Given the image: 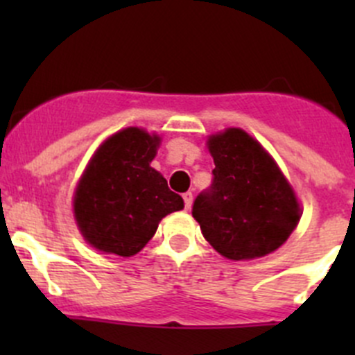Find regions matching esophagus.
I'll return each instance as SVG.
<instances>
[{
    "mask_svg": "<svg viewBox=\"0 0 355 355\" xmlns=\"http://www.w3.org/2000/svg\"><path fill=\"white\" fill-rule=\"evenodd\" d=\"M184 200H185V209H191L192 207V192H185Z\"/></svg>",
    "mask_w": 355,
    "mask_h": 355,
    "instance_id": "1",
    "label": "esophagus"
}]
</instances>
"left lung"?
<instances>
[{
	"mask_svg": "<svg viewBox=\"0 0 355 355\" xmlns=\"http://www.w3.org/2000/svg\"><path fill=\"white\" fill-rule=\"evenodd\" d=\"M213 187L192 207L204 239L223 257L249 261L280 249L302 216L292 184L259 141L237 127L211 134Z\"/></svg>",
	"mask_w": 355,
	"mask_h": 355,
	"instance_id": "1",
	"label": "left lung"
}]
</instances>
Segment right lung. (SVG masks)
Here are the masks:
<instances>
[{
  "instance_id": "obj_1",
  "label": "right lung",
  "mask_w": 355,
  "mask_h": 355,
  "mask_svg": "<svg viewBox=\"0 0 355 355\" xmlns=\"http://www.w3.org/2000/svg\"><path fill=\"white\" fill-rule=\"evenodd\" d=\"M159 146L156 132L121 128L99 144L82 171L71 211L84 241L99 252L135 256L166 214L184 209V199L151 166Z\"/></svg>"
}]
</instances>
